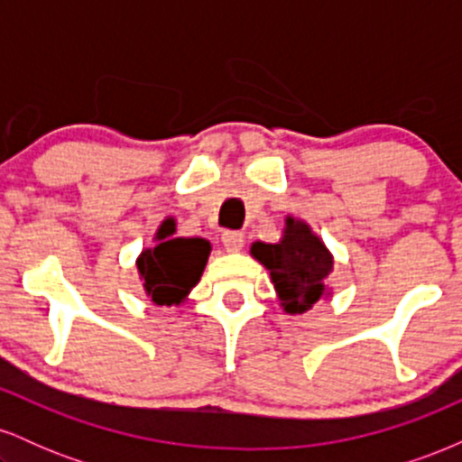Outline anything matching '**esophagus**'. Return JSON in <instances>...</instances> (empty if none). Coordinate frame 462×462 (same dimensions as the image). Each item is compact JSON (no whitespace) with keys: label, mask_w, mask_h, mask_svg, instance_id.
Returning <instances> with one entry per match:
<instances>
[{"label":"esophagus","mask_w":462,"mask_h":462,"mask_svg":"<svg viewBox=\"0 0 462 462\" xmlns=\"http://www.w3.org/2000/svg\"><path fill=\"white\" fill-rule=\"evenodd\" d=\"M221 241H224V247L227 252H238V249H243V243H245V238H243L241 232L236 230H227L221 235Z\"/></svg>","instance_id":"esophagus-1"}]
</instances>
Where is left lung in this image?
Wrapping results in <instances>:
<instances>
[{
    "instance_id": "1",
    "label": "left lung",
    "mask_w": 462,
    "mask_h": 462,
    "mask_svg": "<svg viewBox=\"0 0 462 462\" xmlns=\"http://www.w3.org/2000/svg\"><path fill=\"white\" fill-rule=\"evenodd\" d=\"M252 256L269 269L275 293L291 315L312 309V304L326 293L332 254L304 221L289 217L282 241L275 245L254 243Z\"/></svg>"
}]
</instances>
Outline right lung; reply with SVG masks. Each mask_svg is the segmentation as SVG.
I'll return each mask as SVG.
<instances>
[{
	"label": "right lung",
	"instance_id": "add662e5",
	"mask_svg": "<svg viewBox=\"0 0 462 462\" xmlns=\"http://www.w3.org/2000/svg\"><path fill=\"white\" fill-rule=\"evenodd\" d=\"M173 232V221H164L156 245L145 249L136 261L145 293L158 306L180 304L187 298L199 282L210 254V243L204 238H171Z\"/></svg>",
	"mask_w": 462,
	"mask_h": 462
}]
</instances>
